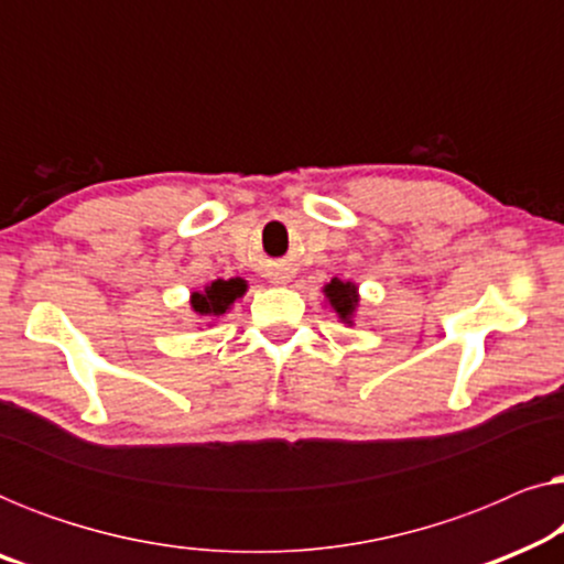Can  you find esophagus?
<instances>
[{
	"label": "esophagus",
	"instance_id": "obj_1",
	"mask_svg": "<svg viewBox=\"0 0 564 564\" xmlns=\"http://www.w3.org/2000/svg\"><path fill=\"white\" fill-rule=\"evenodd\" d=\"M288 280H290L288 274H282V272H280V274H274V282H276V284H284Z\"/></svg>",
	"mask_w": 564,
	"mask_h": 564
}]
</instances>
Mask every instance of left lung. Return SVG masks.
I'll use <instances>...</instances> for the list:
<instances>
[{
	"label": "left lung",
	"instance_id": "1",
	"mask_svg": "<svg viewBox=\"0 0 564 564\" xmlns=\"http://www.w3.org/2000/svg\"><path fill=\"white\" fill-rule=\"evenodd\" d=\"M326 305L338 315V321L354 326V315L359 311V288L354 282H344L334 276L328 284H323Z\"/></svg>",
	"mask_w": 564,
	"mask_h": 564
}]
</instances>
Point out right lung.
I'll use <instances>...</instances> for the list:
<instances>
[{"label":"right lung","mask_w":564,"mask_h":564,"mask_svg":"<svg viewBox=\"0 0 564 564\" xmlns=\"http://www.w3.org/2000/svg\"><path fill=\"white\" fill-rule=\"evenodd\" d=\"M249 284L241 276H234V280H215L205 284V290L192 292L189 295V307L197 318H220L223 313L230 311V305L236 303L238 297L246 295Z\"/></svg>","instance_id":"1"}]
</instances>
